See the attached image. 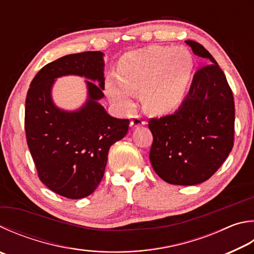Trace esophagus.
I'll return each instance as SVG.
<instances>
[{
  "label": "esophagus",
  "instance_id": "1",
  "mask_svg": "<svg viewBox=\"0 0 254 254\" xmlns=\"http://www.w3.org/2000/svg\"><path fill=\"white\" fill-rule=\"evenodd\" d=\"M144 124H145V122L143 121V120L139 117V115H135V117L131 120L130 126H131V127L134 128V127H137L144 126Z\"/></svg>",
  "mask_w": 254,
  "mask_h": 254
}]
</instances>
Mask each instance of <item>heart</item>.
Here are the masks:
<instances>
[{"label":"heart","instance_id":"1","mask_svg":"<svg viewBox=\"0 0 254 254\" xmlns=\"http://www.w3.org/2000/svg\"><path fill=\"white\" fill-rule=\"evenodd\" d=\"M194 61L190 51L177 47H149L124 54L118 76L107 80V91L124 110L133 107L134 91H140L143 109L161 115L177 109L191 80Z\"/></svg>","mask_w":254,"mask_h":254}]
</instances>
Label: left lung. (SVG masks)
Segmentation results:
<instances>
[{
    "mask_svg": "<svg viewBox=\"0 0 254 254\" xmlns=\"http://www.w3.org/2000/svg\"><path fill=\"white\" fill-rule=\"evenodd\" d=\"M186 42L212 63L195 73L177 111L149 120L150 161L165 182L195 186L218 171L231 152L236 109L231 87L213 57L200 43Z\"/></svg>",
    "mask_w": 254,
    "mask_h": 254,
    "instance_id": "left-lung-1",
    "label": "left lung"
}]
</instances>
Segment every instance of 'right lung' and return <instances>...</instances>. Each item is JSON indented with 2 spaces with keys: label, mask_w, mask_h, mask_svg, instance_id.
<instances>
[{
  "label": "right lung",
  "mask_w": 254,
  "mask_h": 254,
  "mask_svg": "<svg viewBox=\"0 0 254 254\" xmlns=\"http://www.w3.org/2000/svg\"><path fill=\"white\" fill-rule=\"evenodd\" d=\"M103 70L100 51L65 55L41 68L27 91L24 127L36 171L45 187L67 199L94 192L103 178L110 146L128 130V119L113 118L98 103L104 96ZM67 74L100 83L87 81L89 100L75 113L62 112L50 99L54 79Z\"/></svg>",
  "instance_id": "1"
}]
</instances>
